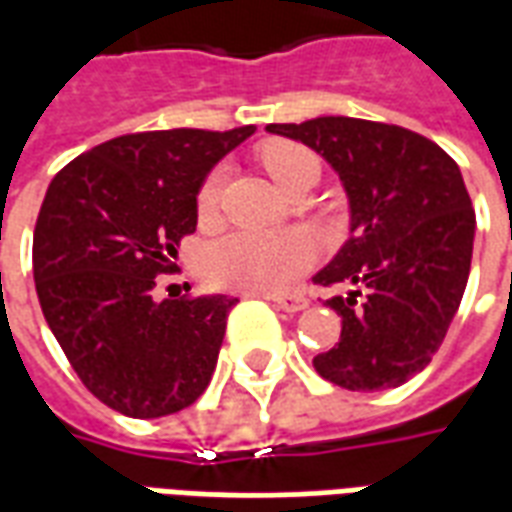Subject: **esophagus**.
<instances>
[{"instance_id": "1", "label": "esophagus", "mask_w": 512, "mask_h": 512, "mask_svg": "<svg viewBox=\"0 0 512 512\" xmlns=\"http://www.w3.org/2000/svg\"><path fill=\"white\" fill-rule=\"evenodd\" d=\"M274 304H277L279 310H285V312H299L304 310L310 301H307V296H299V293H290V296H274Z\"/></svg>"}]
</instances>
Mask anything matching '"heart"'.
<instances>
[{"mask_svg":"<svg viewBox=\"0 0 512 512\" xmlns=\"http://www.w3.org/2000/svg\"><path fill=\"white\" fill-rule=\"evenodd\" d=\"M260 161L279 186L290 191L304 180H318L321 158L312 147L290 139H274L260 150ZM227 167H213L197 189L200 219H213L222 205ZM315 263V241L301 230L260 233L233 230L202 249V271L216 288L244 293H282Z\"/></svg>","mask_w":512,"mask_h":512,"instance_id":"b5f03b06","label":"heart"}]
</instances>
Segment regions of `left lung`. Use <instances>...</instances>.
<instances>
[{
  "mask_svg": "<svg viewBox=\"0 0 512 512\" xmlns=\"http://www.w3.org/2000/svg\"><path fill=\"white\" fill-rule=\"evenodd\" d=\"M321 153L351 202V238L315 282L354 285L326 304L340 340L312 359L326 381L376 392L430 365L472 268L474 208L461 169L433 139L356 117L271 123Z\"/></svg>",
  "mask_w": 512,
  "mask_h": 512,
  "instance_id": "1",
  "label": "left lung"
}]
</instances>
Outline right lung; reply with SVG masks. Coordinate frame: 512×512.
<instances>
[{
  "instance_id": "obj_1",
  "label": "right lung",
  "mask_w": 512,
  "mask_h": 512,
  "mask_svg": "<svg viewBox=\"0 0 512 512\" xmlns=\"http://www.w3.org/2000/svg\"><path fill=\"white\" fill-rule=\"evenodd\" d=\"M255 126L139 131L95 145L54 175L32 271L49 329L101 403L136 419L175 414L205 392L238 299H153L197 230V189Z\"/></svg>"
}]
</instances>
